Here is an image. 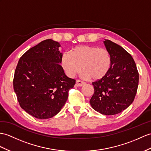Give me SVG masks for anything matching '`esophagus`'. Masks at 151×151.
I'll use <instances>...</instances> for the list:
<instances>
[{"label":"esophagus","mask_w":151,"mask_h":151,"mask_svg":"<svg viewBox=\"0 0 151 151\" xmlns=\"http://www.w3.org/2000/svg\"><path fill=\"white\" fill-rule=\"evenodd\" d=\"M85 84L84 81H82L81 80H77L76 81V86H82L83 85Z\"/></svg>","instance_id":"1"}]
</instances>
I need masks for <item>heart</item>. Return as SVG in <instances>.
I'll return each mask as SVG.
<instances>
[{"mask_svg": "<svg viewBox=\"0 0 151 151\" xmlns=\"http://www.w3.org/2000/svg\"><path fill=\"white\" fill-rule=\"evenodd\" d=\"M61 64L69 77L75 76L83 68L85 78L95 81L103 78L108 73L111 56L105 48L80 45L73 47L70 52L62 54Z\"/></svg>", "mask_w": 151, "mask_h": 151, "instance_id": "heart-1", "label": "heart"}]
</instances>
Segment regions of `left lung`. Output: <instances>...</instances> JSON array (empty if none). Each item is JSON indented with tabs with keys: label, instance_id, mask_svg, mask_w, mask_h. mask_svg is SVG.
Segmentation results:
<instances>
[{
	"label": "left lung",
	"instance_id": "8db88e82",
	"mask_svg": "<svg viewBox=\"0 0 151 151\" xmlns=\"http://www.w3.org/2000/svg\"><path fill=\"white\" fill-rule=\"evenodd\" d=\"M111 56V66L103 78L93 82L94 93L90 103L95 111L113 115L133 102L137 92L139 73L131 54L109 40L104 42Z\"/></svg>",
	"mask_w": 151,
	"mask_h": 151
}]
</instances>
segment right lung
<instances>
[{"label":"right lung","instance_id":"right-lung-1","mask_svg":"<svg viewBox=\"0 0 151 151\" xmlns=\"http://www.w3.org/2000/svg\"><path fill=\"white\" fill-rule=\"evenodd\" d=\"M60 47L52 40H43L22 55L14 72L13 88L20 107L36 119L57 115L76 84L60 65Z\"/></svg>","mask_w":151,"mask_h":151}]
</instances>
